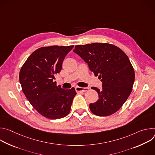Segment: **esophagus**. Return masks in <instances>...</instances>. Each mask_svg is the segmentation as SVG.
<instances>
[{
	"mask_svg": "<svg viewBox=\"0 0 155 155\" xmlns=\"http://www.w3.org/2000/svg\"><path fill=\"white\" fill-rule=\"evenodd\" d=\"M88 90H89V88L88 87H79V86H77L75 87V91L77 93L86 92Z\"/></svg>",
	"mask_w": 155,
	"mask_h": 155,
	"instance_id": "esophagus-1",
	"label": "esophagus"
}]
</instances>
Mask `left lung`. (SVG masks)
I'll use <instances>...</instances> for the list:
<instances>
[{
	"label": "left lung",
	"instance_id": "1",
	"mask_svg": "<svg viewBox=\"0 0 155 155\" xmlns=\"http://www.w3.org/2000/svg\"><path fill=\"white\" fill-rule=\"evenodd\" d=\"M74 52L89 66L91 72L102 81L97 102L90 104L91 112L99 117L111 115L122 107L133 87L135 72L127 56L118 47L103 43L76 45Z\"/></svg>",
	"mask_w": 155,
	"mask_h": 155
}]
</instances>
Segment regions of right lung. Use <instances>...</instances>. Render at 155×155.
<instances>
[{
    "label": "right lung",
    "instance_id": "1",
    "mask_svg": "<svg viewBox=\"0 0 155 155\" xmlns=\"http://www.w3.org/2000/svg\"><path fill=\"white\" fill-rule=\"evenodd\" d=\"M74 46L41 47L22 66L19 75L22 90L32 107L43 117L56 120L67 116L77 93L74 87L62 89L54 81L63 60Z\"/></svg>",
    "mask_w": 155,
    "mask_h": 155
}]
</instances>
